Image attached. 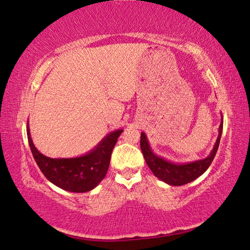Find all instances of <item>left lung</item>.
<instances>
[{"instance_id": "left-lung-1", "label": "left lung", "mask_w": 250, "mask_h": 250, "mask_svg": "<svg viewBox=\"0 0 250 250\" xmlns=\"http://www.w3.org/2000/svg\"><path fill=\"white\" fill-rule=\"evenodd\" d=\"M223 125L224 120H221L219 125V134L217 140L215 142V146L209 153L208 156L201 160H197V162L188 163V164H173L170 163L162 157L155 155L147 141V138L144 132H141V140H140V146L141 151L144 156V159L148 166V168L154 173V175L158 177L159 180L164 181L169 185L172 186H181L185 185L187 183H190L198 179L199 176L202 175L208 168L212 164L213 159L215 157L216 153L219 146L221 134H223Z\"/></svg>"}]
</instances>
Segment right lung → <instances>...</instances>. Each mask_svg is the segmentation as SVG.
Listing matches in <instances>:
<instances>
[{"instance_id":"right-lung-1","label":"right lung","mask_w":250,"mask_h":250,"mask_svg":"<svg viewBox=\"0 0 250 250\" xmlns=\"http://www.w3.org/2000/svg\"><path fill=\"white\" fill-rule=\"evenodd\" d=\"M122 129L110 132L91 152L76 158H50L42 155L32 141L29 123L26 126L27 140L35 162L50 181L64 190L86 192L95 188L106 176L111 153Z\"/></svg>"}]
</instances>
